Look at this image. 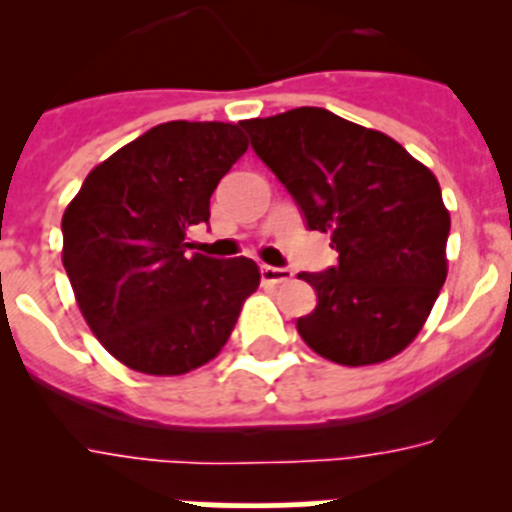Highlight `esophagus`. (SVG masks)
<instances>
[{
  "label": "esophagus",
  "mask_w": 512,
  "mask_h": 512,
  "mask_svg": "<svg viewBox=\"0 0 512 512\" xmlns=\"http://www.w3.org/2000/svg\"><path fill=\"white\" fill-rule=\"evenodd\" d=\"M292 279V271L282 266H261V282L264 284H284Z\"/></svg>",
  "instance_id": "esophagus-1"
}]
</instances>
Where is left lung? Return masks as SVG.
<instances>
[{
    "instance_id": "left-lung-1",
    "label": "left lung",
    "mask_w": 512,
    "mask_h": 512,
    "mask_svg": "<svg viewBox=\"0 0 512 512\" xmlns=\"http://www.w3.org/2000/svg\"><path fill=\"white\" fill-rule=\"evenodd\" d=\"M256 156L305 217L330 233L338 264L302 271L318 305L297 318L302 341L343 366L379 364L423 328L443 282L451 217L436 176L379 130L297 107L243 120Z\"/></svg>"
}]
</instances>
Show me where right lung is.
Listing matches in <instances>:
<instances>
[{"label": "right lung", "mask_w": 512, "mask_h": 512, "mask_svg": "<svg viewBox=\"0 0 512 512\" xmlns=\"http://www.w3.org/2000/svg\"><path fill=\"white\" fill-rule=\"evenodd\" d=\"M230 122H164L92 169L63 212V269L94 336L125 366L187 374L228 343L256 261L187 251L210 197L246 153Z\"/></svg>", "instance_id": "right-lung-1"}]
</instances>
